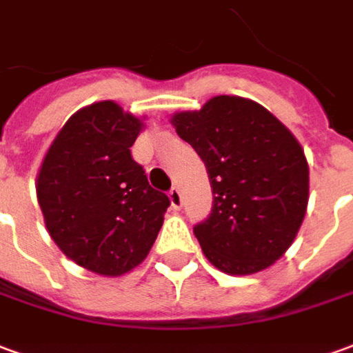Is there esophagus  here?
<instances>
[{"label": "esophagus", "instance_id": "esophagus-1", "mask_svg": "<svg viewBox=\"0 0 353 353\" xmlns=\"http://www.w3.org/2000/svg\"><path fill=\"white\" fill-rule=\"evenodd\" d=\"M170 202H172V208H176V210L181 208L183 196H181V191H179L177 187H172V189H170Z\"/></svg>", "mask_w": 353, "mask_h": 353}]
</instances>
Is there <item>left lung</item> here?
I'll list each match as a JSON object with an SVG mask.
<instances>
[{
	"instance_id": "8db88e82",
	"label": "left lung",
	"mask_w": 353,
	"mask_h": 353,
	"mask_svg": "<svg viewBox=\"0 0 353 353\" xmlns=\"http://www.w3.org/2000/svg\"><path fill=\"white\" fill-rule=\"evenodd\" d=\"M172 124L210 177V216L193 228L202 252L229 275L270 268L307 208L310 168L296 137L268 108L235 95L176 112Z\"/></svg>"
}]
</instances>
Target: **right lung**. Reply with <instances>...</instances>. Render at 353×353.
<instances>
[{
	"mask_svg": "<svg viewBox=\"0 0 353 353\" xmlns=\"http://www.w3.org/2000/svg\"><path fill=\"white\" fill-rule=\"evenodd\" d=\"M141 128L114 101L80 108L57 134L38 174L51 239L72 262L107 277L147 258L170 206L132 159Z\"/></svg>",
	"mask_w": 353,
	"mask_h": 353,
	"instance_id": "add662e5",
	"label": "right lung"
}]
</instances>
